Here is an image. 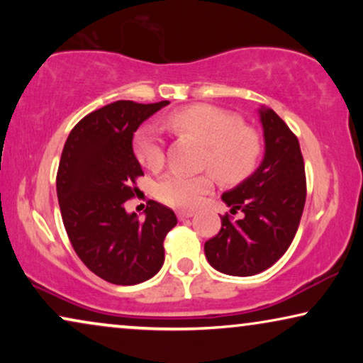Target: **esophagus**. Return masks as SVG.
I'll list each match as a JSON object with an SVG mask.
<instances>
[{"mask_svg": "<svg viewBox=\"0 0 363 363\" xmlns=\"http://www.w3.org/2000/svg\"><path fill=\"white\" fill-rule=\"evenodd\" d=\"M178 220L183 221V220H188V218L193 216V211H178Z\"/></svg>", "mask_w": 363, "mask_h": 363, "instance_id": "34e87169", "label": "esophagus"}]
</instances>
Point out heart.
I'll return each instance as SVG.
<instances>
[{
	"mask_svg": "<svg viewBox=\"0 0 363 363\" xmlns=\"http://www.w3.org/2000/svg\"><path fill=\"white\" fill-rule=\"evenodd\" d=\"M167 127L178 135H186L206 145L203 167L210 168L225 183H238L251 175L261 160V133L242 123L241 117L213 106H190L168 113ZM138 160L150 170L165 163V143L155 125L140 127L135 137ZM213 175H185L172 172L158 182V200L173 208H195L211 191Z\"/></svg>",
	"mask_w": 363,
	"mask_h": 363,
	"instance_id": "obj_1",
	"label": "heart"
}]
</instances>
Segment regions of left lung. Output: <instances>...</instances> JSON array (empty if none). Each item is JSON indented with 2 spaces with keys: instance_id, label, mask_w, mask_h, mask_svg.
Returning a JSON list of instances; mask_svg holds the SVG:
<instances>
[{
  "instance_id": "1",
  "label": "left lung",
  "mask_w": 363,
  "mask_h": 363,
  "mask_svg": "<svg viewBox=\"0 0 363 363\" xmlns=\"http://www.w3.org/2000/svg\"><path fill=\"white\" fill-rule=\"evenodd\" d=\"M266 153L252 175L223 195V201L245 213L241 220L221 218V230L205 242L216 271L252 276L266 271L287 251L306 205V168L299 140L271 108H261Z\"/></svg>"
}]
</instances>
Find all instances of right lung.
Segmentation results:
<instances>
[{
  "mask_svg": "<svg viewBox=\"0 0 363 363\" xmlns=\"http://www.w3.org/2000/svg\"><path fill=\"white\" fill-rule=\"evenodd\" d=\"M168 104H108L79 121L64 143L56 177L64 228L79 259L112 284L155 276L165 259L163 241L177 225L175 213L157 201H148L145 220L123 208L143 175L133 132Z\"/></svg>",
  "mask_w": 363,
  "mask_h": 363,
  "instance_id": "obj_1",
  "label": "right lung"
}]
</instances>
